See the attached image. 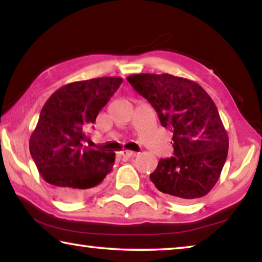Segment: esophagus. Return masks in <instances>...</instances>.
Instances as JSON below:
<instances>
[{"mask_svg": "<svg viewBox=\"0 0 262 262\" xmlns=\"http://www.w3.org/2000/svg\"><path fill=\"white\" fill-rule=\"evenodd\" d=\"M120 155L123 158H130L134 156L135 152L132 151V150H122V151H120Z\"/></svg>", "mask_w": 262, "mask_h": 262, "instance_id": "34e87169", "label": "esophagus"}]
</instances>
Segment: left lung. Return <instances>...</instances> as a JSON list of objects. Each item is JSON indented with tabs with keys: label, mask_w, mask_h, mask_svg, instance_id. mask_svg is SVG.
Wrapping results in <instances>:
<instances>
[{
	"label": "left lung",
	"mask_w": 262,
	"mask_h": 262,
	"mask_svg": "<svg viewBox=\"0 0 262 262\" xmlns=\"http://www.w3.org/2000/svg\"><path fill=\"white\" fill-rule=\"evenodd\" d=\"M127 81L156 110L162 126L173 133V157L161 159L150 180L173 201L205 196L220 178L229 148L210 96L196 82L170 74H135Z\"/></svg>",
	"instance_id": "left-lung-1"
}]
</instances>
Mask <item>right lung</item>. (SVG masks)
Listing matches in <instances>:
<instances>
[{
  "instance_id": "obj_1",
  "label": "right lung",
  "mask_w": 262,
  "mask_h": 262,
  "mask_svg": "<svg viewBox=\"0 0 262 262\" xmlns=\"http://www.w3.org/2000/svg\"><path fill=\"white\" fill-rule=\"evenodd\" d=\"M122 83L121 77L73 82L53 94L30 137V152L57 198L78 201L94 193L114 165L112 150L84 145L86 128Z\"/></svg>"
}]
</instances>
